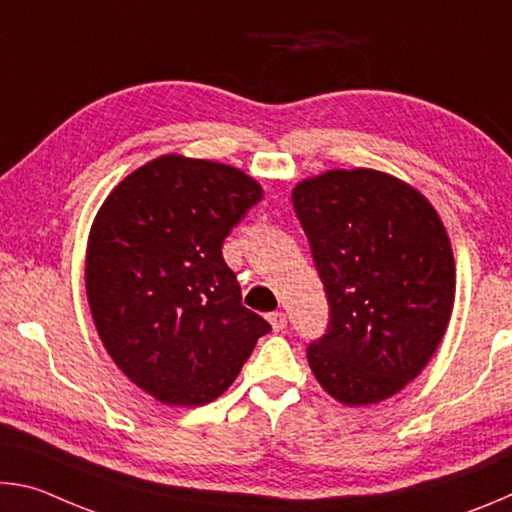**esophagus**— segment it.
I'll return each instance as SVG.
<instances>
[{
    "instance_id": "obj_1",
    "label": "esophagus",
    "mask_w": 512,
    "mask_h": 512,
    "mask_svg": "<svg viewBox=\"0 0 512 512\" xmlns=\"http://www.w3.org/2000/svg\"><path fill=\"white\" fill-rule=\"evenodd\" d=\"M268 323H271L275 332H282L287 327V314L284 311H273V314H268Z\"/></svg>"
}]
</instances>
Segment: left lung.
<instances>
[{
	"instance_id": "obj_1",
	"label": "left lung",
	"mask_w": 512,
	"mask_h": 512,
	"mask_svg": "<svg viewBox=\"0 0 512 512\" xmlns=\"http://www.w3.org/2000/svg\"><path fill=\"white\" fill-rule=\"evenodd\" d=\"M291 198L329 305L327 332L307 348L311 372L348 406L400 393L433 357L454 307L438 212L375 169L325 171Z\"/></svg>"
}]
</instances>
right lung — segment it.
I'll list each match as a JSON object with an SVG mask.
<instances>
[{"label":"right lung","instance_id":"add662e5","mask_svg":"<svg viewBox=\"0 0 512 512\" xmlns=\"http://www.w3.org/2000/svg\"><path fill=\"white\" fill-rule=\"evenodd\" d=\"M262 201L244 171L162 155L112 189L92 223L85 289L103 348L171 406H201L237 379L271 325L241 305L223 239Z\"/></svg>","mask_w":512,"mask_h":512}]
</instances>
